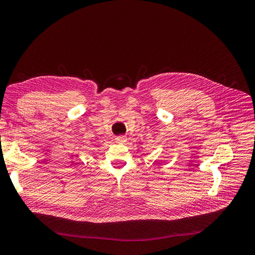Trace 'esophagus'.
<instances>
[{
	"mask_svg": "<svg viewBox=\"0 0 255 255\" xmlns=\"http://www.w3.org/2000/svg\"><path fill=\"white\" fill-rule=\"evenodd\" d=\"M116 139H117V142L122 143V142L127 141V136H126V135H119V136Z\"/></svg>",
	"mask_w": 255,
	"mask_h": 255,
	"instance_id": "obj_1",
	"label": "esophagus"
}]
</instances>
